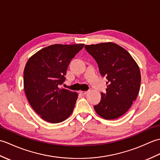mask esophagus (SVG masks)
Segmentation results:
<instances>
[{"mask_svg": "<svg viewBox=\"0 0 160 160\" xmlns=\"http://www.w3.org/2000/svg\"><path fill=\"white\" fill-rule=\"evenodd\" d=\"M80 93L82 95H86L88 93V91H80Z\"/></svg>", "mask_w": 160, "mask_h": 160, "instance_id": "34e87169", "label": "esophagus"}]
</instances>
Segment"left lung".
I'll return each mask as SVG.
<instances>
[{
  "mask_svg": "<svg viewBox=\"0 0 160 160\" xmlns=\"http://www.w3.org/2000/svg\"><path fill=\"white\" fill-rule=\"evenodd\" d=\"M84 48L108 80L107 92L101 93L100 102L93 107L95 111L106 120L120 118L138 97L141 82L139 66L127 50L113 42L86 45Z\"/></svg>",
  "mask_w": 160,
  "mask_h": 160,
  "instance_id": "obj_1",
  "label": "left lung"
}]
</instances>
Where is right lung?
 <instances>
[{"mask_svg":"<svg viewBox=\"0 0 160 160\" xmlns=\"http://www.w3.org/2000/svg\"><path fill=\"white\" fill-rule=\"evenodd\" d=\"M84 44H56L29 58L24 69V90L31 107L42 120L59 123L73 113L78 94L60 89L67 68Z\"/></svg>","mask_w":160,"mask_h":160,"instance_id":"obj_1","label":"right lung"}]
</instances>
